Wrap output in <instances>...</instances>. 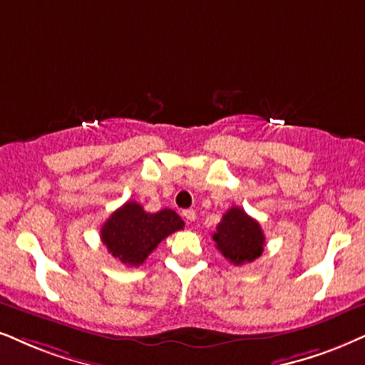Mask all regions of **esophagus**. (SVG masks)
Wrapping results in <instances>:
<instances>
[{
  "instance_id": "obj_1",
  "label": "esophagus",
  "mask_w": 365,
  "mask_h": 365,
  "mask_svg": "<svg viewBox=\"0 0 365 365\" xmlns=\"http://www.w3.org/2000/svg\"><path fill=\"white\" fill-rule=\"evenodd\" d=\"M183 217H185L187 222H193L197 214H195V210H193V209H187V210H183Z\"/></svg>"
}]
</instances>
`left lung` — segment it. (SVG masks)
<instances>
[{
  "label": "left lung",
  "mask_w": 365,
  "mask_h": 365,
  "mask_svg": "<svg viewBox=\"0 0 365 365\" xmlns=\"http://www.w3.org/2000/svg\"><path fill=\"white\" fill-rule=\"evenodd\" d=\"M212 239L225 259L236 266L256 261L264 249V234L259 222L241 207H230L225 212Z\"/></svg>",
  "instance_id": "left-lung-1"
}]
</instances>
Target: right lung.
Listing matches in <instances>:
<instances>
[{
    "mask_svg": "<svg viewBox=\"0 0 365 365\" xmlns=\"http://www.w3.org/2000/svg\"><path fill=\"white\" fill-rule=\"evenodd\" d=\"M183 220L172 209L150 214L131 200L113 212L103 227L101 239L114 259L136 267L145 262L156 246L170 234L183 229Z\"/></svg>",
    "mask_w": 365,
    "mask_h": 365,
    "instance_id": "obj_1",
    "label": "right lung"
}]
</instances>
